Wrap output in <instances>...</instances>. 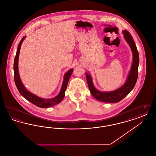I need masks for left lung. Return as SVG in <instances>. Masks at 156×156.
Masks as SVG:
<instances>
[{"label":"left lung","instance_id":"1","mask_svg":"<svg viewBox=\"0 0 156 156\" xmlns=\"http://www.w3.org/2000/svg\"><path fill=\"white\" fill-rule=\"evenodd\" d=\"M123 37L130 46L133 54V62L130 72L128 74L125 83L118 89L111 92H102L96 89L92 76L88 73H85L90 92L97 100L106 103L118 102L126 97L133 89L138 77V67L139 64V55L133 37L127 31H122Z\"/></svg>","mask_w":156,"mask_h":156}]
</instances>
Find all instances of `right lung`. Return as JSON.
Here are the masks:
<instances>
[{
    "mask_svg": "<svg viewBox=\"0 0 156 156\" xmlns=\"http://www.w3.org/2000/svg\"><path fill=\"white\" fill-rule=\"evenodd\" d=\"M26 37V36H24L18 45L17 52H16L15 60H14V65H13L14 79H15V84L16 85V87L22 97H24L25 99H26L31 103L35 105L38 107L42 108H49L54 105H57L60 103L63 99V98H64L65 92L67 89L68 82L69 80L71 75L73 72V68L70 69L64 75V80L62 82V84L61 86L60 92L58 94V95H57L56 97L50 98V99H44L32 94L31 92H30V91L27 90V89L25 88V87L24 86V85L23 84L22 82L21 81L19 76V69H18V61H19L20 48H21L23 41H24Z\"/></svg>",
    "mask_w": 156,
    "mask_h": 156,
    "instance_id": "add662e5",
    "label": "right lung"
}]
</instances>
